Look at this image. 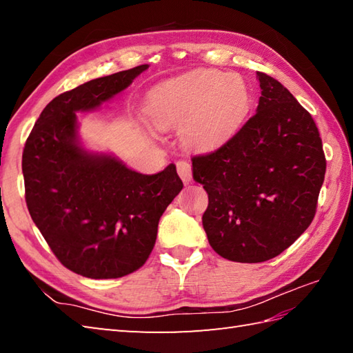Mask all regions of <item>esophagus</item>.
Listing matches in <instances>:
<instances>
[{
    "label": "esophagus",
    "mask_w": 353,
    "mask_h": 353,
    "mask_svg": "<svg viewBox=\"0 0 353 353\" xmlns=\"http://www.w3.org/2000/svg\"><path fill=\"white\" fill-rule=\"evenodd\" d=\"M177 172H179V176H181V179H182L185 183L191 182V179H192V167H191L190 162L179 161L177 162Z\"/></svg>",
    "instance_id": "1"
}]
</instances>
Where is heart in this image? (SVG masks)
I'll return each instance as SVG.
<instances>
[{
    "label": "heart",
    "instance_id": "obj_1",
    "mask_svg": "<svg viewBox=\"0 0 353 353\" xmlns=\"http://www.w3.org/2000/svg\"><path fill=\"white\" fill-rule=\"evenodd\" d=\"M250 92L238 74L196 70L170 79L150 95L148 114L162 127H181L186 144L220 147L241 127Z\"/></svg>",
    "mask_w": 353,
    "mask_h": 353
}]
</instances>
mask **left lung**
I'll return each mask as SVG.
<instances>
[{
    "instance_id": "left-lung-1",
    "label": "left lung",
    "mask_w": 353,
    "mask_h": 353,
    "mask_svg": "<svg viewBox=\"0 0 353 353\" xmlns=\"http://www.w3.org/2000/svg\"><path fill=\"white\" fill-rule=\"evenodd\" d=\"M256 77V114L219 150L192 157L209 199L201 219L209 244L249 264L277 256L308 229L326 172L310 112L273 77Z\"/></svg>"
}]
</instances>
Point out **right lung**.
Masks as SVG:
<instances>
[{"mask_svg": "<svg viewBox=\"0 0 353 353\" xmlns=\"http://www.w3.org/2000/svg\"><path fill=\"white\" fill-rule=\"evenodd\" d=\"M148 65L134 66L63 92L37 118L22 153L26 201L56 258L91 279L137 272L152 253L161 215L183 183L176 165L141 174L79 138L77 112L123 92Z\"/></svg>", "mask_w": 353, "mask_h": 353, "instance_id": "add662e5", "label": "right lung"}]
</instances>
